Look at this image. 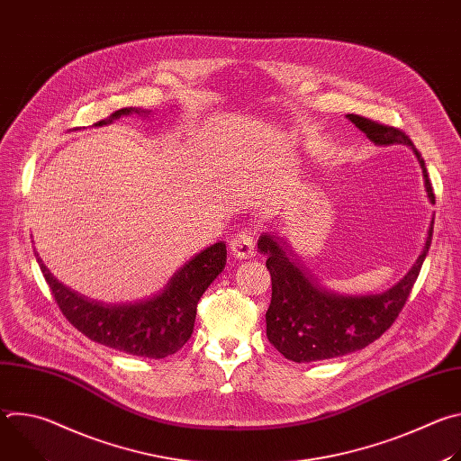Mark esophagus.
I'll return each mask as SVG.
<instances>
[{"label":"esophagus","mask_w":461,"mask_h":461,"mask_svg":"<svg viewBox=\"0 0 461 461\" xmlns=\"http://www.w3.org/2000/svg\"><path fill=\"white\" fill-rule=\"evenodd\" d=\"M231 255L237 258H249L255 253V239L249 231L237 233L230 242Z\"/></svg>","instance_id":"esophagus-1"}]
</instances>
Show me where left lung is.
I'll return each instance as SVG.
<instances>
[{"label": "left lung", "instance_id": "left-lung-1", "mask_svg": "<svg viewBox=\"0 0 461 461\" xmlns=\"http://www.w3.org/2000/svg\"><path fill=\"white\" fill-rule=\"evenodd\" d=\"M347 118L375 146H409L420 162L429 201L434 204L425 160L403 131L359 114H347ZM432 228L434 217L427 230L423 249L411 270L392 288L366 295L338 294L322 288L312 272L294 258L295 253L285 248L277 233H262L257 248L268 257L267 268L272 276V303L267 312L268 341L295 363L339 357L374 343L396 321L409 299L432 242Z\"/></svg>", "mask_w": 461, "mask_h": 461}]
</instances>
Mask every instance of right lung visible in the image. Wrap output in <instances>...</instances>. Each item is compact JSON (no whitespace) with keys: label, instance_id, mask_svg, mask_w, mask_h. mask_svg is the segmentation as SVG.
Wrapping results in <instances>:
<instances>
[{"label":"right lung","instance_id":"1","mask_svg":"<svg viewBox=\"0 0 461 461\" xmlns=\"http://www.w3.org/2000/svg\"><path fill=\"white\" fill-rule=\"evenodd\" d=\"M148 116L151 111L123 107L96 125H107L125 114ZM40 270L68 321L104 347L149 359H162L180 350L193 334L196 303L226 267V244L222 240L194 253L182 265L167 285L133 303H104L89 299L61 285L36 253Z\"/></svg>","mask_w":461,"mask_h":461}]
</instances>
